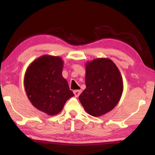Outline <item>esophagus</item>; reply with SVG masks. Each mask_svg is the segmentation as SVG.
<instances>
[{"mask_svg": "<svg viewBox=\"0 0 155 155\" xmlns=\"http://www.w3.org/2000/svg\"><path fill=\"white\" fill-rule=\"evenodd\" d=\"M73 93L76 97H78L81 93V90H75L73 91Z\"/></svg>", "mask_w": 155, "mask_h": 155, "instance_id": "esophagus-1", "label": "esophagus"}]
</instances>
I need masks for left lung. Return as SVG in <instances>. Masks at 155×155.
<instances>
[{
    "mask_svg": "<svg viewBox=\"0 0 155 155\" xmlns=\"http://www.w3.org/2000/svg\"><path fill=\"white\" fill-rule=\"evenodd\" d=\"M86 88L79 97L85 111L101 117L112 110L119 102L123 81L114 62L108 58H98L85 64Z\"/></svg>",
    "mask_w": 155,
    "mask_h": 155,
    "instance_id": "1",
    "label": "left lung"
}]
</instances>
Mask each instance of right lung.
Returning <instances> with one entry per match:
<instances>
[{"instance_id": "1", "label": "right lung", "mask_w": 155, "mask_h": 155, "mask_svg": "<svg viewBox=\"0 0 155 155\" xmlns=\"http://www.w3.org/2000/svg\"><path fill=\"white\" fill-rule=\"evenodd\" d=\"M63 65L61 57L45 54L32 61L25 72L24 86L29 101L49 116L58 114L74 96L62 75Z\"/></svg>"}]
</instances>
